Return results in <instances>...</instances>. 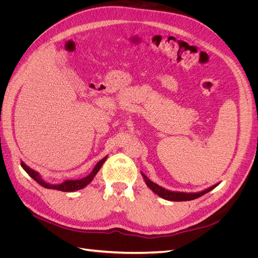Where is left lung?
<instances>
[{
	"mask_svg": "<svg viewBox=\"0 0 258 258\" xmlns=\"http://www.w3.org/2000/svg\"><path fill=\"white\" fill-rule=\"evenodd\" d=\"M142 173V172H141ZM142 176L144 178V182L147 185L148 188H151L156 195H158L159 197L166 199V200H170V201H189V200H194V199H197L199 197H201L202 195H205L209 191L212 190L213 188L218 185L215 184L213 186L209 187V188L205 189V190H201L198 192H184V191H172V190H168L166 188H163V187L157 185L156 183L152 182L150 178H148L144 173H142Z\"/></svg>",
	"mask_w": 258,
	"mask_h": 258,
	"instance_id": "obj_1",
	"label": "left lung"
}]
</instances>
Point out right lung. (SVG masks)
Instances as JSON below:
<instances>
[{"mask_svg":"<svg viewBox=\"0 0 258 258\" xmlns=\"http://www.w3.org/2000/svg\"><path fill=\"white\" fill-rule=\"evenodd\" d=\"M106 158H107V156H105L104 158L101 159L87 176H85L80 179H64L63 182L59 183V184H51V183L46 182L40 173L36 172V171H34L33 169H31L30 167H28L23 161H21V167L31 177L34 179V181H36L41 186L45 187V188L57 189V190H61V191H75V190H80V189L84 188V187H86L92 182L93 177L97 175L100 168L102 167Z\"/></svg>","mask_w":258,"mask_h":258,"instance_id":"1","label":"right lung"}]
</instances>
